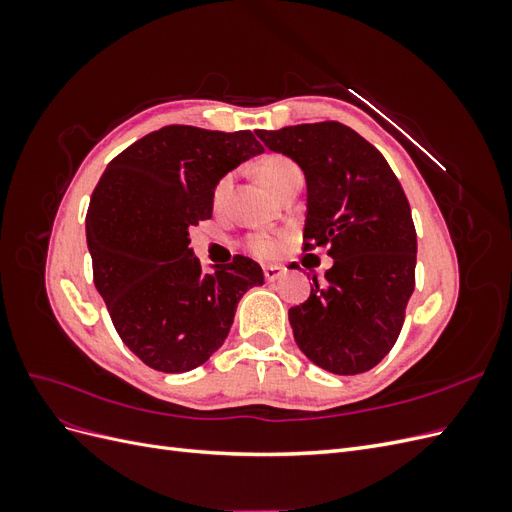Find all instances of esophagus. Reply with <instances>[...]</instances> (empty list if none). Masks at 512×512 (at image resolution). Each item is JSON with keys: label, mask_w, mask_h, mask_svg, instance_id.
Listing matches in <instances>:
<instances>
[{"label": "esophagus", "mask_w": 512, "mask_h": 512, "mask_svg": "<svg viewBox=\"0 0 512 512\" xmlns=\"http://www.w3.org/2000/svg\"><path fill=\"white\" fill-rule=\"evenodd\" d=\"M262 273H265V280H267V282H275V280H280V277L284 275V267L269 265V267L262 269Z\"/></svg>", "instance_id": "34e87169"}]
</instances>
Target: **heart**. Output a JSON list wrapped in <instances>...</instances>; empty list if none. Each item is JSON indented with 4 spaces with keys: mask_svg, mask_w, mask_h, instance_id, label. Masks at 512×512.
Wrapping results in <instances>:
<instances>
[{
    "mask_svg": "<svg viewBox=\"0 0 512 512\" xmlns=\"http://www.w3.org/2000/svg\"><path fill=\"white\" fill-rule=\"evenodd\" d=\"M254 173H256V177L260 179V183L265 185L267 190H271L273 194H277L290 179L299 177L301 170H299L297 164H294V162H292L290 158H286V156H267V158H262V160L254 166ZM226 185H228V179H224V181L218 185V190H215V196L220 198L222 192L226 190ZM250 247H252V252H254L256 256L269 258V256H273V254L277 252V241L271 239V237H267V235H256V237L250 241Z\"/></svg>",
    "mask_w": 512,
    "mask_h": 512,
    "instance_id": "heart-1",
    "label": "heart"
}]
</instances>
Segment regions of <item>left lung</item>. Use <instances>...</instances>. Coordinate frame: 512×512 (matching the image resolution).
Listing matches in <instances>:
<instances>
[{
    "label": "left lung",
    "instance_id": "left-lung-1",
    "mask_svg": "<svg viewBox=\"0 0 512 512\" xmlns=\"http://www.w3.org/2000/svg\"><path fill=\"white\" fill-rule=\"evenodd\" d=\"M297 162L307 183L303 239L329 247L324 284L288 309L294 342L337 376L376 367L395 346L414 292L416 230L408 198L382 153L337 121L256 130Z\"/></svg>",
    "mask_w": 512,
    "mask_h": 512
}]
</instances>
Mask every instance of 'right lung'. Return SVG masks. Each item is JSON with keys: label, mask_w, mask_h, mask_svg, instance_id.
Returning a JSON list of instances; mask_svg holds the SVG:
<instances>
[{"label": "right lung", "mask_w": 512, "mask_h": 512, "mask_svg": "<svg viewBox=\"0 0 512 512\" xmlns=\"http://www.w3.org/2000/svg\"><path fill=\"white\" fill-rule=\"evenodd\" d=\"M265 149L250 130L166 126L106 166L87 209L94 284L119 337L145 365L183 374L220 350L258 262L200 267L190 228L209 220L224 175Z\"/></svg>", "instance_id": "obj_1"}]
</instances>
